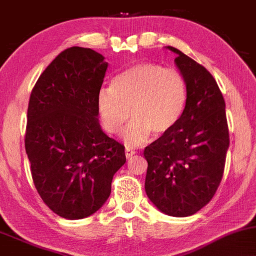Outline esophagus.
I'll return each instance as SVG.
<instances>
[{"label": "esophagus", "instance_id": "1", "mask_svg": "<svg viewBox=\"0 0 256 256\" xmlns=\"http://www.w3.org/2000/svg\"><path fill=\"white\" fill-rule=\"evenodd\" d=\"M134 154H136V152H134L132 148H128V146L125 148V158H131Z\"/></svg>", "mask_w": 256, "mask_h": 256}]
</instances>
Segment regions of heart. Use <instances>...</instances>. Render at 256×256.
I'll return each instance as SVG.
<instances>
[{
	"label": "heart",
	"instance_id": "b5f03b06",
	"mask_svg": "<svg viewBox=\"0 0 256 256\" xmlns=\"http://www.w3.org/2000/svg\"><path fill=\"white\" fill-rule=\"evenodd\" d=\"M187 102V82L176 69L156 63H140L112 80L110 88L98 92L96 107L104 131L116 134L130 118L122 132L131 146H140L152 132L170 131L182 116Z\"/></svg>",
	"mask_w": 256,
	"mask_h": 256
}]
</instances>
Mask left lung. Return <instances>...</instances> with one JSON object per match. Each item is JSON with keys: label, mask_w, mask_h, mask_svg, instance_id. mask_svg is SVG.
<instances>
[{"label": "left lung", "mask_w": 256, "mask_h": 256, "mask_svg": "<svg viewBox=\"0 0 256 256\" xmlns=\"http://www.w3.org/2000/svg\"><path fill=\"white\" fill-rule=\"evenodd\" d=\"M187 82V102L178 124L144 149L146 192L163 214L192 216L214 198L229 148L226 101L202 64L168 46Z\"/></svg>", "instance_id": "1"}]
</instances>
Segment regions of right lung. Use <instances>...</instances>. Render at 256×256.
Returning a JSON list of instances; mask_svg holds the SVG:
<instances>
[{
	"label": "right lung",
	"instance_id": "right-lung-1",
	"mask_svg": "<svg viewBox=\"0 0 256 256\" xmlns=\"http://www.w3.org/2000/svg\"><path fill=\"white\" fill-rule=\"evenodd\" d=\"M92 48L62 51L39 76L27 110L24 149L36 192L66 220L104 204L125 146L101 130L96 96L108 64Z\"/></svg>",
	"mask_w": 256,
	"mask_h": 256
}]
</instances>
